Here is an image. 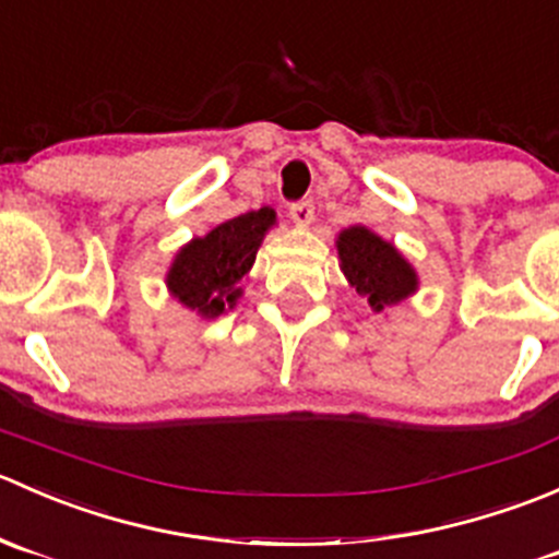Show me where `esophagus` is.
Segmentation results:
<instances>
[{
	"instance_id": "34e87169",
	"label": "esophagus",
	"mask_w": 559,
	"mask_h": 559,
	"mask_svg": "<svg viewBox=\"0 0 559 559\" xmlns=\"http://www.w3.org/2000/svg\"><path fill=\"white\" fill-rule=\"evenodd\" d=\"M289 216L297 227H308L313 222V202L311 200H300L289 207Z\"/></svg>"
}]
</instances>
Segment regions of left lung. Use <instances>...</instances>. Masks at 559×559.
Listing matches in <instances>:
<instances>
[{"label":"left lung","mask_w":559,"mask_h":559,"mask_svg":"<svg viewBox=\"0 0 559 559\" xmlns=\"http://www.w3.org/2000/svg\"><path fill=\"white\" fill-rule=\"evenodd\" d=\"M335 248L348 286L368 300L373 313H384L419 292V273L414 264L373 229L362 224L341 229Z\"/></svg>","instance_id":"left-lung-1"}]
</instances>
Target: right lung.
<instances>
[{
	"mask_svg": "<svg viewBox=\"0 0 559 559\" xmlns=\"http://www.w3.org/2000/svg\"><path fill=\"white\" fill-rule=\"evenodd\" d=\"M273 227V207H259L180 246L165 275L173 300L205 321L233 311L243 297L240 281L251 273L259 246Z\"/></svg>",
	"mask_w": 559,
	"mask_h": 559,
	"instance_id": "obj_1",
	"label": "right lung"
}]
</instances>
